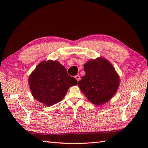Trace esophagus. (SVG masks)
I'll list each match as a JSON object with an SVG mask.
<instances>
[{
	"label": "esophagus",
	"instance_id": "34e87169",
	"mask_svg": "<svg viewBox=\"0 0 148 148\" xmlns=\"http://www.w3.org/2000/svg\"><path fill=\"white\" fill-rule=\"evenodd\" d=\"M75 78H76V79H77L78 82L79 80L80 79V77H79V75H76L75 77Z\"/></svg>",
	"mask_w": 148,
	"mask_h": 148
}]
</instances>
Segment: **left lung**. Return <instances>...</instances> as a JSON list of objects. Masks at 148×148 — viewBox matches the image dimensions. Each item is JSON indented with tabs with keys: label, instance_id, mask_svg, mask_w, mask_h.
<instances>
[{
	"label": "left lung",
	"instance_id": "obj_1",
	"mask_svg": "<svg viewBox=\"0 0 148 148\" xmlns=\"http://www.w3.org/2000/svg\"><path fill=\"white\" fill-rule=\"evenodd\" d=\"M84 71L86 74L78 85L87 99L97 106L109 101L120 82L113 66L101 58L88 62L84 65Z\"/></svg>",
	"mask_w": 148,
	"mask_h": 148
}]
</instances>
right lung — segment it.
I'll return each instance as SVG.
<instances>
[{
	"instance_id": "add662e5",
	"label": "right lung",
	"mask_w": 148,
	"mask_h": 148,
	"mask_svg": "<svg viewBox=\"0 0 148 148\" xmlns=\"http://www.w3.org/2000/svg\"><path fill=\"white\" fill-rule=\"evenodd\" d=\"M77 82L74 77L68 75L63 65L52 60L39 64L29 78L33 97L47 106L61 101L69 88L77 85Z\"/></svg>"
}]
</instances>
